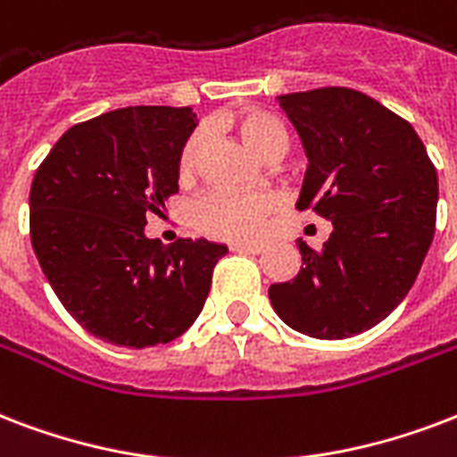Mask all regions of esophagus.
<instances>
[{
	"label": "esophagus",
	"instance_id": "1",
	"mask_svg": "<svg viewBox=\"0 0 457 457\" xmlns=\"http://www.w3.org/2000/svg\"><path fill=\"white\" fill-rule=\"evenodd\" d=\"M229 249L237 253H261L263 252V244H232Z\"/></svg>",
	"mask_w": 457,
	"mask_h": 457
}]
</instances>
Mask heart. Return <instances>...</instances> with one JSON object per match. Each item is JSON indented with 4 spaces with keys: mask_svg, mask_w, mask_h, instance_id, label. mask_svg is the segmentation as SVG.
Listing matches in <instances>:
<instances>
[{
    "mask_svg": "<svg viewBox=\"0 0 457 457\" xmlns=\"http://www.w3.org/2000/svg\"><path fill=\"white\" fill-rule=\"evenodd\" d=\"M244 144L263 158L273 160L287 148V131L273 112L261 107H242L225 120ZM205 153V134L194 129L184 138L177 153V177L179 182H191ZM278 211V198L270 194H244V191L213 189L201 196L191 211L198 232L225 239V242H256L266 235L268 222Z\"/></svg>",
    "mask_w": 457,
    "mask_h": 457,
    "instance_id": "1",
    "label": "heart"
}]
</instances>
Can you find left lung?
<instances>
[{"label":"left lung","mask_w":457,"mask_h":457,"mask_svg":"<svg viewBox=\"0 0 457 457\" xmlns=\"http://www.w3.org/2000/svg\"><path fill=\"white\" fill-rule=\"evenodd\" d=\"M280 104L304 141L299 211L333 222L328 242H299L302 268L270 285L275 313L319 340L353 337L405 299L436 229L438 177L412 124L353 88L302 90Z\"/></svg>","instance_id":"8db88e82"}]
</instances>
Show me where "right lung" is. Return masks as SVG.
<instances>
[{"mask_svg":"<svg viewBox=\"0 0 457 457\" xmlns=\"http://www.w3.org/2000/svg\"><path fill=\"white\" fill-rule=\"evenodd\" d=\"M189 107H124L74 124L30 184V242L64 309L90 336L151 347L182 336L204 309L228 246L144 235L177 187Z\"/></svg>","mask_w":457,"mask_h":457,"instance_id":"right-lung-1","label":"right lung"}]
</instances>
